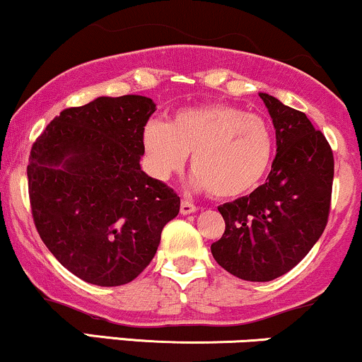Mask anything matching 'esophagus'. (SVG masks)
Here are the masks:
<instances>
[{"label": "esophagus", "instance_id": "34e87169", "mask_svg": "<svg viewBox=\"0 0 362 362\" xmlns=\"http://www.w3.org/2000/svg\"><path fill=\"white\" fill-rule=\"evenodd\" d=\"M195 211H197V206L195 204H192V202L190 201H182L180 202V213L182 214H192V213H195Z\"/></svg>", "mask_w": 362, "mask_h": 362}]
</instances>
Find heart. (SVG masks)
Instances as JSON below:
<instances>
[{
    "label": "heart",
    "mask_w": 362,
    "mask_h": 362,
    "mask_svg": "<svg viewBox=\"0 0 362 362\" xmlns=\"http://www.w3.org/2000/svg\"><path fill=\"white\" fill-rule=\"evenodd\" d=\"M149 172L167 180L192 153L195 184L216 199L252 192L269 172L274 134L269 122L228 103L177 112L168 124L153 120L144 129Z\"/></svg>",
    "instance_id": "b5f03b06"
}]
</instances>
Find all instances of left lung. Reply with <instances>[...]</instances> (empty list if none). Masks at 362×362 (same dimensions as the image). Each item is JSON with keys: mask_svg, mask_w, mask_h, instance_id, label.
Instances as JSON below:
<instances>
[{"mask_svg": "<svg viewBox=\"0 0 362 362\" xmlns=\"http://www.w3.org/2000/svg\"><path fill=\"white\" fill-rule=\"evenodd\" d=\"M276 127L277 155L267 182L219 206L226 228L213 257L243 281L265 282L305 259L325 230L334 153L322 131L296 109L260 93Z\"/></svg>", "mask_w": 362, "mask_h": 362, "instance_id": "left-lung-1", "label": "left lung"}]
</instances>
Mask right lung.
<instances>
[{"label": "right lung", "mask_w": 362, "mask_h": 362, "mask_svg": "<svg viewBox=\"0 0 362 362\" xmlns=\"http://www.w3.org/2000/svg\"><path fill=\"white\" fill-rule=\"evenodd\" d=\"M141 95L64 109L32 144L28 197L49 252L80 279L122 286L148 267L180 197L139 167L155 112Z\"/></svg>", "instance_id": "add662e5"}]
</instances>
